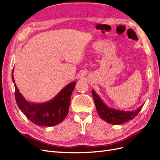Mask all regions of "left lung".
<instances>
[{
  "label": "left lung",
  "instance_id": "8db88e82",
  "mask_svg": "<svg viewBox=\"0 0 160 160\" xmlns=\"http://www.w3.org/2000/svg\"><path fill=\"white\" fill-rule=\"evenodd\" d=\"M91 93L97 111L100 118L106 122L113 125L122 124L133 119L138 115L143 105V104L139 108L132 111H125L109 108L103 103V101L101 99L99 96L95 93L93 89H92Z\"/></svg>",
  "mask_w": 160,
  "mask_h": 160
}]
</instances>
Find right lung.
<instances>
[{
  "label": "right lung",
  "instance_id": "1",
  "mask_svg": "<svg viewBox=\"0 0 160 160\" xmlns=\"http://www.w3.org/2000/svg\"><path fill=\"white\" fill-rule=\"evenodd\" d=\"M12 71V79L15 88V99L18 108L31 122L41 126L51 127L61 123L68 113L71 97L76 82H72L62 89L54 98L42 103L27 101L20 93Z\"/></svg>",
  "mask_w": 160,
  "mask_h": 160
}]
</instances>
